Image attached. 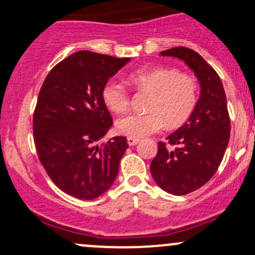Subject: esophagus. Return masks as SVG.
<instances>
[{
  "mask_svg": "<svg viewBox=\"0 0 255 255\" xmlns=\"http://www.w3.org/2000/svg\"><path fill=\"white\" fill-rule=\"evenodd\" d=\"M127 142H128V145H129V146H134V145H136L137 142H139V139H135V137H128Z\"/></svg>",
  "mask_w": 255,
  "mask_h": 255,
  "instance_id": "esophagus-1",
  "label": "esophagus"
}]
</instances>
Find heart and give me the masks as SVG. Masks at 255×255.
<instances>
[{"label": "heart", "instance_id": "1", "mask_svg": "<svg viewBox=\"0 0 255 255\" xmlns=\"http://www.w3.org/2000/svg\"><path fill=\"white\" fill-rule=\"evenodd\" d=\"M137 90L151 92L147 113H134L116 121V130L128 137H145L164 127L181 126L188 120L198 99L194 79L172 68H140L129 75ZM104 104L114 113H124L129 93L124 84L109 80L102 89Z\"/></svg>", "mask_w": 255, "mask_h": 255}]
</instances>
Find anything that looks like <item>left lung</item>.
Segmentation results:
<instances>
[{
  "label": "left lung",
  "mask_w": 255,
  "mask_h": 255,
  "mask_svg": "<svg viewBox=\"0 0 255 255\" xmlns=\"http://www.w3.org/2000/svg\"><path fill=\"white\" fill-rule=\"evenodd\" d=\"M159 55L183 61L200 84V96L192 115L166 137L168 144L177 147L171 150L159 141L150 165L152 177L163 191L184 195L203 187L223 159L230 137L227 97L218 74L198 52L177 46Z\"/></svg>",
  "instance_id": "left-lung-1"
}]
</instances>
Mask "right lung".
<instances>
[{"label":"right lung","mask_w":255,"mask_h":255,"mask_svg":"<svg viewBox=\"0 0 255 255\" xmlns=\"http://www.w3.org/2000/svg\"><path fill=\"white\" fill-rule=\"evenodd\" d=\"M130 58L81 50L57 63L44 80L33 115L37 153L61 191L80 200L101 197L115 182L127 150L125 136L105 144L113 119L102 89Z\"/></svg>","instance_id":"right-lung-1"}]
</instances>
